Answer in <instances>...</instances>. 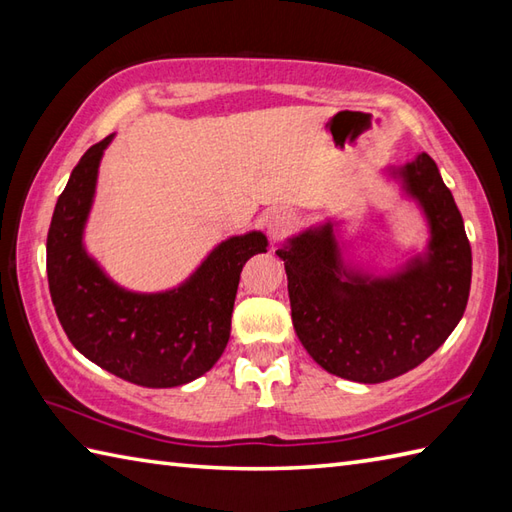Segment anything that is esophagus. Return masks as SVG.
<instances>
[{
	"instance_id": "obj_1",
	"label": "esophagus",
	"mask_w": 512,
	"mask_h": 512,
	"mask_svg": "<svg viewBox=\"0 0 512 512\" xmlns=\"http://www.w3.org/2000/svg\"><path fill=\"white\" fill-rule=\"evenodd\" d=\"M292 226H295V220H292L290 213H286V211L270 213L266 220V233L270 237V242H281V239L288 237Z\"/></svg>"
}]
</instances>
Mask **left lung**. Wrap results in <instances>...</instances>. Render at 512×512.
<instances>
[{"label":"left lung","instance_id":"left-lung-1","mask_svg":"<svg viewBox=\"0 0 512 512\" xmlns=\"http://www.w3.org/2000/svg\"><path fill=\"white\" fill-rule=\"evenodd\" d=\"M387 173L429 224L422 255L391 275L365 273L345 264L334 220L306 228L277 250L301 345L325 372L365 385L427 361L460 323L471 290V244L436 162L418 154Z\"/></svg>","mask_w":512,"mask_h":512}]
</instances>
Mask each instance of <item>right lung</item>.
I'll return each mask as SVG.
<instances>
[{
	"label": "right lung",
	"instance_id": "right-lung-1",
	"mask_svg": "<svg viewBox=\"0 0 512 512\" xmlns=\"http://www.w3.org/2000/svg\"><path fill=\"white\" fill-rule=\"evenodd\" d=\"M107 136L85 151L54 206L46 268L50 297L70 343L92 363L140 387L187 385L217 363L231 336L239 275L266 253L262 231L217 244L195 273L165 292L125 290L83 246Z\"/></svg>",
	"mask_w": 512,
	"mask_h": 512
}]
</instances>
